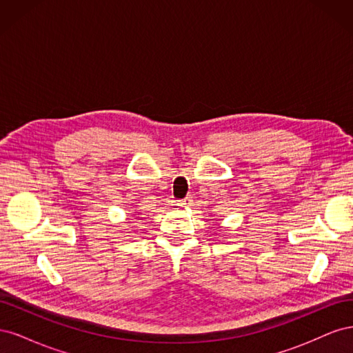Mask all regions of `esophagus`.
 I'll return each mask as SVG.
<instances>
[{
    "label": "esophagus",
    "instance_id": "esophagus-1",
    "mask_svg": "<svg viewBox=\"0 0 353 353\" xmlns=\"http://www.w3.org/2000/svg\"><path fill=\"white\" fill-rule=\"evenodd\" d=\"M193 205V197H185L183 200H178V206H183V208H188Z\"/></svg>",
    "mask_w": 353,
    "mask_h": 353
}]
</instances>
